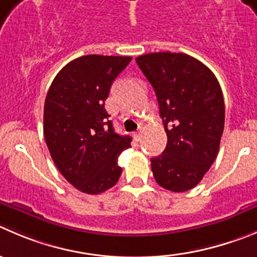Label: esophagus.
Segmentation results:
<instances>
[{"label": "esophagus", "mask_w": 257, "mask_h": 257, "mask_svg": "<svg viewBox=\"0 0 257 257\" xmlns=\"http://www.w3.org/2000/svg\"><path fill=\"white\" fill-rule=\"evenodd\" d=\"M133 135H134V139H135L136 141H139L141 139V131H136V133H134Z\"/></svg>", "instance_id": "obj_1"}]
</instances>
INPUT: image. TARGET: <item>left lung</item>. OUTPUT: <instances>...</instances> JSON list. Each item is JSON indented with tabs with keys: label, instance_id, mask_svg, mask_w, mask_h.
Listing matches in <instances>:
<instances>
[{
	"label": "left lung",
	"instance_id": "8db88e82",
	"mask_svg": "<svg viewBox=\"0 0 257 257\" xmlns=\"http://www.w3.org/2000/svg\"><path fill=\"white\" fill-rule=\"evenodd\" d=\"M136 63L153 85L168 136L161 155L151 159L156 183L187 192L216 160L224 127V102L216 75L183 53H150Z\"/></svg>",
	"mask_w": 257,
	"mask_h": 257
}]
</instances>
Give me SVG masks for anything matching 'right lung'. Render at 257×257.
<instances>
[{"mask_svg": "<svg viewBox=\"0 0 257 257\" xmlns=\"http://www.w3.org/2000/svg\"><path fill=\"white\" fill-rule=\"evenodd\" d=\"M131 57L84 55L54 78L44 104V138L63 177L78 190L99 194L113 187L117 160L130 136L114 133L104 101Z\"/></svg>", "mask_w": 257, "mask_h": 257, "instance_id": "right-lung-1", "label": "right lung"}]
</instances>
